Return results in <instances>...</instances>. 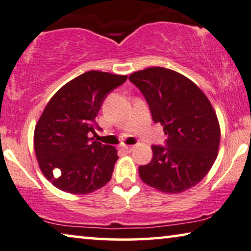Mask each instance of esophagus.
Here are the masks:
<instances>
[{"label":"esophagus","mask_w":251,"mask_h":251,"mask_svg":"<svg viewBox=\"0 0 251 251\" xmlns=\"http://www.w3.org/2000/svg\"><path fill=\"white\" fill-rule=\"evenodd\" d=\"M122 150L126 153H130L134 150V147H133V145H125V147L122 148Z\"/></svg>","instance_id":"1"}]
</instances>
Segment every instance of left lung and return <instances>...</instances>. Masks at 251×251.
<instances>
[{
  "mask_svg": "<svg viewBox=\"0 0 251 251\" xmlns=\"http://www.w3.org/2000/svg\"><path fill=\"white\" fill-rule=\"evenodd\" d=\"M147 100L152 119L163 127L164 145H152L151 162L138 167L142 180L164 193L198 184L218 156L220 126L203 91L173 70L149 67L129 76Z\"/></svg>",
  "mask_w": 251,
  "mask_h": 251,
  "instance_id": "8db88e82",
  "label": "left lung"
}]
</instances>
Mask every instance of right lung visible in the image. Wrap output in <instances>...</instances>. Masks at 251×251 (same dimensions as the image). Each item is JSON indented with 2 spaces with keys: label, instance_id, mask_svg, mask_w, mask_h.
Listing matches in <instances>:
<instances>
[{
  "label": "right lung",
  "instance_id": "right-lung-1",
  "mask_svg": "<svg viewBox=\"0 0 251 251\" xmlns=\"http://www.w3.org/2000/svg\"><path fill=\"white\" fill-rule=\"evenodd\" d=\"M127 80L89 71L58 90L47 103L35 128V152L48 180L71 194H89L111 179L118 160L113 145L93 141L99 129L96 117L107 96ZM58 169L61 175L53 176Z\"/></svg>",
  "mask_w": 251,
  "mask_h": 251
}]
</instances>
